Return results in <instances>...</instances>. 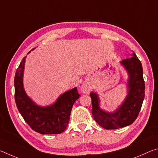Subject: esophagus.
<instances>
[{"instance_id": "1", "label": "esophagus", "mask_w": 158, "mask_h": 158, "mask_svg": "<svg viewBox=\"0 0 158 158\" xmlns=\"http://www.w3.org/2000/svg\"><path fill=\"white\" fill-rule=\"evenodd\" d=\"M81 90H82V91L84 92V93H89L90 90V86H89V85L84 84V85H82V87H81Z\"/></svg>"}]
</instances>
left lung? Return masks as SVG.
<instances>
[{"mask_svg":"<svg viewBox=\"0 0 158 158\" xmlns=\"http://www.w3.org/2000/svg\"><path fill=\"white\" fill-rule=\"evenodd\" d=\"M129 74V92L126 99L118 109L114 113H106L99 107L98 97L90 93L92 114L101 127L106 130L118 129L130 125L137 119L145 95V83L143 77L142 65L135 53L133 56L121 61Z\"/></svg>","mask_w":158,"mask_h":158,"instance_id":"left-lung-1","label":"left lung"}]
</instances>
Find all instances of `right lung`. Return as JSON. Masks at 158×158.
Wrapping results in <instances>:
<instances>
[{
  "instance_id": "right-lung-1",
  "label": "right lung",
  "mask_w": 158,
  "mask_h": 158,
  "mask_svg": "<svg viewBox=\"0 0 158 158\" xmlns=\"http://www.w3.org/2000/svg\"><path fill=\"white\" fill-rule=\"evenodd\" d=\"M25 59L26 56L19 65L15 77V99L19 111L29 126L37 132L42 135L62 133L68 125L74 102L80 96L77 89L64 93L52 106L40 107L36 105L26 95L23 87Z\"/></svg>"
}]
</instances>
